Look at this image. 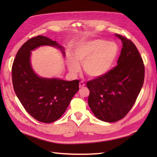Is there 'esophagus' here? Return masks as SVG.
<instances>
[{"mask_svg": "<svg viewBox=\"0 0 157 157\" xmlns=\"http://www.w3.org/2000/svg\"><path fill=\"white\" fill-rule=\"evenodd\" d=\"M79 88H84V86H85L84 82H79Z\"/></svg>", "mask_w": 157, "mask_h": 157, "instance_id": "1", "label": "esophagus"}]
</instances>
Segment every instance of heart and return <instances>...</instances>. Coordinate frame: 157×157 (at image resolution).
<instances>
[{"mask_svg": "<svg viewBox=\"0 0 157 157\" xmlns=\"http://www.w3.org/2000/svg\"><path fill=\"white\" fill-rule=\"evenodd\" d=\"M117 55L118 47L115 43L92 39L78 43L73 49V55L67 56V63L73 74L79 72L80 63L86 74L90 78H99L111 69Z\"/></svg>", "mask_w": 157, "mask_h": 157, "instance_id": "b5f03b06", "label": "heart"}]
</instances>
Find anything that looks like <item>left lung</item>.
I'll list each match as a JSON object with an SVG mask.
<instances>
[{"mask_svg": "<svg viewBox=\"0 0 157 157\" xmlns=\"http://www.w3.org/2000/svg\"><path fill=\"white\" fill-rule=\"evenodd\" d=\"M116 36L123 44L117 66L87 82L90 108L96 117L105 122L117 121L128 114L144 79V65L136 46L130 40Z\"/></svg>", "mask_w": 157, "mask_h": 157, "instance_id": "1", "label": "left lung"}]
</instances>
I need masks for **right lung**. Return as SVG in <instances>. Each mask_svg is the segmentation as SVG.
I'll use <instances>...</instances> for the list:
<instances>
[{
  "instance_id": "1",
  "label": "right lung",
  "mask_w": 157,
  "mask_h": 157,
  "mask_svg": "<svg viewBox=\"0 0 157 157\" xmlns=\"http://www.w3.org/2000/svg\"><path fill=\"white\" fill-rule=\"evenodd\" d=\"M49 46L61 51L64 47L44 36L32 38L17 53L12 67V80L15 94L29 115L39 121L52 123L59 119L79 90V80L66 81L58 78H43L32 68V51Z\"/></svg>"
}]
</instances>
